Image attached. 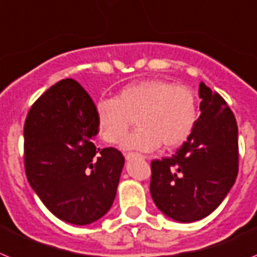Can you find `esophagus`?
Segmentation results:
<instances>
[{
	"label": "esophagus",
	"instance_id": "obj_1",
	"mask_svg": "<svg viewBox=\"0 0 257 257\" xmlns=\"http://www.w3.org/2000/svg\"><path fill=\"white\" fill-rule=\"evenodd\" d=\"M135 158H142V159H146V156H142L140 155V154H136V153H129L125 155L126 160H132V159H135Z\"/></svg>",
	"mask_w": 257,
	"mask_h": 257
}]
</instances>
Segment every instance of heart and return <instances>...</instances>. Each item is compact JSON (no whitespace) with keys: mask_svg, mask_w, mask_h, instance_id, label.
Segmentation results:
<instances>
[{"mask_svg":"<svg viewBox=\"0 0 257 257\" xmlns=\"http://www.w3.org/2000/svg\"><path fill=\"white\" fill-rule=\"evenodd\" d=\"M98 133L107 144L121 142L135 118L138 131L122 142L124 150L153 151L162 145L175 149L186 141L199 117L191 89L166 80L132 82L115 98L95 106Z\"/></svg>","mask_w":257,"mask_h":257,"instance_id":"b5f03b06","label":"heart"}]
</instances>
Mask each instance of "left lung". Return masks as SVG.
Instances as JSON below:
<instances>
[{
  "label": "left lung",
  "mask_w": 257,
  "mask_h": 257,
  "mask_svg": "<svg viewBox=\"0 0 257 257\" xmlns=\"http://www.w3.org/2000/svg\"><path fill=\"white\" fill-rule=\"evenodd\" d=\"M200 116L171 158L151 162L150 193L156 207L178 222L215 211L238 175V126L224 98L199 85Z\"/></svg>",
  "instance_id": "obj_1"
}]
</instances>
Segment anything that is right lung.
<instances>
[{"label": "right lung", "mask_w": 257, "mask_h": 257, "mask_svg": "<svg viewBox=\"0 0 257 257\" xmlns=\"http://www.w3.org/2000/svg\"><path fill=\"white\" fill-rule=\"evenodd\" d=\"M95 104L79 82L64 79L33 103L24 124V167L31 187L63 221L88 225L108 212L124 156L97 149Z\"/></svg>", "instance_id": "right-lung-1"}]
</instances>
